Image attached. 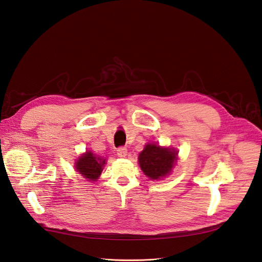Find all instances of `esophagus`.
I'll use <instances>...</instances> for the list:
<instances>
[{
	"label": "esophagus",
	"instance_id": "1",
	"mask_svg": "<svg viewBox=\"0 0 262 262\" xmlns=\"http://www.w3.org/2000/svg\"><path fill=\"white\" fill-rule=\"evenodd\" d=\"M126 153H128V150H126V147H123V146L119 147L117 150V154H118V157H120V158H124Z\"/></svg>",
	"mask_w": 262,
	"mask_h": 262
}]
</instances>
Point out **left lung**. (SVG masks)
I'll use <instances>...</instances> for the list:
<instances>
[{"instance_id": "left-lung-1", "label": "left lung", "mask_w": 262, "mask_h": 262, "mask_svg": "<svg viewBox=\"0 0 262 262\" xmlns=\"http://www.w3.org/2000/svg\"><path fill=\"white\" fill-rule=\"evenodd\" d=\"M176 154L171 148L147 144L139 155V164L147 178L160 180L172 171L178 160Z\"/></svg>"}]
</instances>
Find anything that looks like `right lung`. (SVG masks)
I'll list each match as a JSON object with an SVG mask.
<instances>
[{
    "label": "right lung",
    "mask_w": 262,
    "mask_h": 262,
    "mask_svg": "<svg viewBox=\"0 0 262 262\" xmlns=\"http://www.w3.org/2000/svg\"><path fill=\"white\" fill-rule=\"evenodd\" d=\"M105 161L100 157L97 158L91 152H86L76 162V168L84 179L96 181L100 176Z\"/></svg>",
    "instance_id": "add662e5"
}]
</instances>
